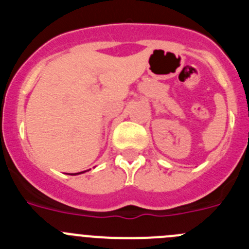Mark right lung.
<instances>
[{"label":"right lung","instance_id":"add662e5","mask_svg":"<svg viewBox=\"0 0 249 249\" xmlns=\"http://www.w3.org/2000/svg\"><path fill=\"white\" fill-rule=\"evenodd\" d=\"M80 173H82V172H80ZM76 175H78V173H76Z\"/></svg>","mask_w":249,"mask_h":249}]
</instances>
